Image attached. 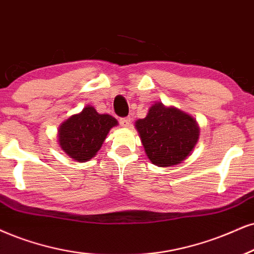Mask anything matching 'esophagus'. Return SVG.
<instances>
[{
  "label": "esophagus",
  "instance_id": "1",
  "mask_svg": "<svg viewBox=\"0 0 254 254\" xmlns=\"http://www.w3.org/2000/svg\"><path fill=\"white\" fill-rule=\"evenodd\" d=\"M130 124V118H121L120 119V125L124 127H128Z\"/></svg>",
  "mask_w": 254,
  "mask_h": 254
}]
</instances>
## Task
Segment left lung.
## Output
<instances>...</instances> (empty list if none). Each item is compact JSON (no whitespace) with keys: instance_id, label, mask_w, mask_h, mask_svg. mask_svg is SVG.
I'll return each mask as SVG.
<instances>
[{"instance_id":"left-lung-1","label":"left lung","mask_w":254,"mask_h":254,"mask_svg":"<svg viewBox=\"0 0 254 254\" xmlns=\"http://www.w3.org/2000/svg\"><path fill=\"white\" fill-rule=\"evenodd\" d=\"M135 127L149 160L161 167L184 161L199 137L193 118L162 103L153 105L147 117L135 122Z\"/></svg>"}]
</instances>
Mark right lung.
Masks as SVG:
<instances>
[{
    "instance_id": "obj_1",
    "label": "right lung",
    "mask_w": 254,
    "mask_h": 254,
    "mask_svg": "<svg viewBox=\"0 0 254 254\" xmlns=\"http://www.w3.org/2000/svg\"><path fill=\"white\" fill-rule=\"evenodd\" d=\"M117 125V119L99 114L88 106L61 125L59 129L61 148L74 160L88 161L96 155L111 128Z\"/></svg>"
}]
</instances>
